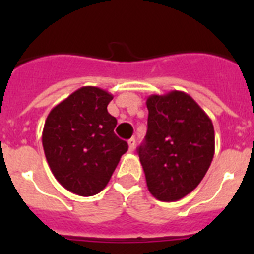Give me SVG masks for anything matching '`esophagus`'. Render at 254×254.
I'll use <instances>...</instances> for the list:
<instances>
[{
    "instance_id": "esophagus-1",
    "label": "esophagus",
    "mask_w": 254,
    "mask_h": 254,
    "mask_svg": "<svg viewBox=\"0 0 254 254\" xmlns=\"http://www.w3.org/2000/svg\"><path fill=\"white\" fill-rule=\"evenodd\" d=\"M134 146H136V140H134V138H129V140H128L129 151H133Z\"/></svg>"
}]
</instances>
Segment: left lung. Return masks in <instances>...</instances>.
Listing matches in <instances>:
<instances>
[{
	"label": "left lung",
	"instance_id": "obj_1",
	"mask_svg": "<svg viewBox=\"0 0 254 254\" xmlns=\"http://www.w3.org/2000/svg\"><path fill=\"white\" fill-rule=\"evenodd\" d=\"M145 141L137 149L150 193L178 201L202 181L215 152L210 117L188 94L150 95Z\"/></svg>",
	"mask_w": 254,
	"mask_h": 254
}]
</instances>
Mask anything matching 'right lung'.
Listing matches in <instances>:
<instances>
[{
  "instance_id": "add662e5",
  "label": "right lung",
  "mask_w": 254,
  "mask_h": 254,
  "mask_svg": "<svg viewBox=\"0 0 254 254\" xmlns=\"http://www.w3.org/2000/svg\"><path fill=\"white\" fill-rule=\"evenodd\" d=\"M113 95L82 86L56 105L44 123L42 142L55 178L78 196L105 188L127 142L114 133L117 120L108 113Z\"/></svg>"
}]
</instances>
